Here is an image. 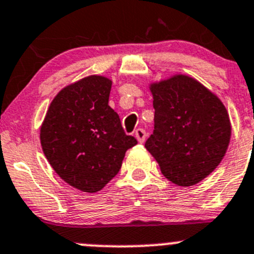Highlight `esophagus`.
Masks as SVG:
<instances>
[{
	"label": "esophagus",
	"mask_w": 254,
	"mask_h": 254,
	"mask_svg": "<svg viewBox=\"0 0 254 254\" xmlns=\"http://www.w3.org/2000/svg\"><path fill=\"white\" fill-rule=\"evenodd\" d=\"M134 135L139 143H144V140H145V138H146V132H145V130H143V129H136L135 130Z\"/></svg>",
	"instance_id": "1"
}]
</instances>
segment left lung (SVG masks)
I'll return each instance as SVG.
<instances>
[{"instance_id": "8db88e82", "label": "left lung", "mask_w": 254, "mask_h": 254, "mask_svg": "<svg viewBox=\"0 0 254 254\" xmlns=\"http://www.w3.org/2000/svg\"><path fill=\"white\" fill-rule=\"evenodd\" d=\"M149 90L155 125L146 150L168 181L195 186L226 155L232 135L228 111L214 92L184 73L150 82Z\"/></svg>"}]
</instances>
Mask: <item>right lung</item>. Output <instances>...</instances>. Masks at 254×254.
Segmentation results:
<instances>
[{"label": "right lung", "instance_id": "obj_1", "mask_svg": "<svg viewBox=\"0 0 254 254\" xmlns=\"http://www.w3.org/2000/svg\"><path fill=\"white\" fill-rule=\"evenodd\" d=\"M109 77L89 75L67 85L50 104L40 127L42 151L64 182L85 193L101 190L138 144L109 106Z\"/></svg>", "mask_w": 254, "mask_h": 254}]
</instances>
